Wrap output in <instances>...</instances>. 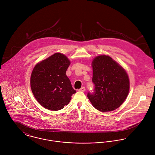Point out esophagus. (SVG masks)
<instances>
[{"label":"esophagus","instance_id":"obj_1","mask_svg":"<svg viewBox=\"0 0 155 155\" xmlns=\"http://www.w3.org/2000/svg\"><path fill=\"white\" fill-rule=\"evenodd\" d=\"M80 91H82V92H84L85 91V87H82V88H81L79 90Z\"/></svg>","mask_w":155,"mask_h":155}]
</instances>
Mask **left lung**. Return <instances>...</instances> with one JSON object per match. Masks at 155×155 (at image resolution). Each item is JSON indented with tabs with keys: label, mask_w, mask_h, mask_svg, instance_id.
I'll return each mask as SVG.
<instances>
[{
	"label": "left lung",
	"mask_w": 155,
	"mask_h": 155,
	"mask_svg": "<svg viewBox=\"0 0 155 155\" xmlns=\"http://www.w3.org/2000/svg\"><path fill=\"white\" fill-rule=\"evenodd\" d=\"M94 91L87 97L101 112L119 107L127 97L130 84L126 70L109 56H96L92 62Z\"/></svg>",
	"instance_id": "left-lung-1"
}]
</instances>
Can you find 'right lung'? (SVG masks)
<instances>
[{
	"label": "right lung",
	"mask_w": 155,
	"mask_h": 155,
	"mask_svg": "<svg viewBox=\"0 0 155 155\" xmlns=\"http://www.w3.org/2000/svg\"><path fill=\"white\" fill-rule=\"evenodd\" d=\"M70 64L65 55L56 53L34 68L31 88L37 101L46 109L58 110L64 108L76 93L65 74Z\"/></svg>",
	"instance_id": "1"
}]
</instances>
